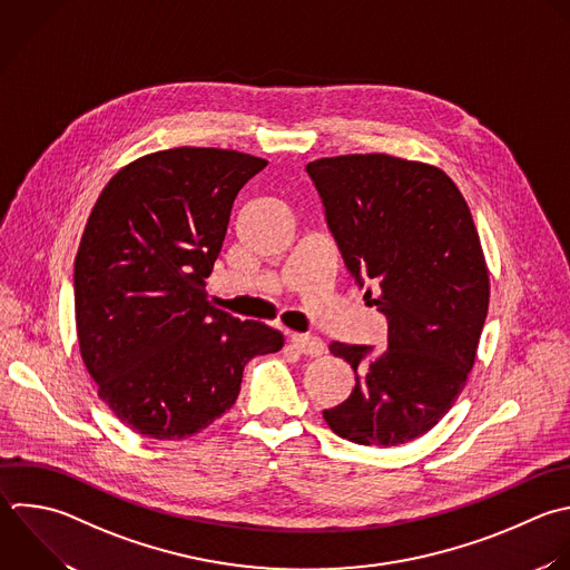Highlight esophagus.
I'll return each mask as SVG.
<instances>
[{
    "instance_id": "obj_1",
    "label": "esophagus",
    "mask_w": 570,
    "mask_h": 570,
    "mask_svg": "<svg viewBox=\"0 0 570 570\" xmlns=\"http://www.w3.org/2000/svg\"><path fill=\"white\" fill-rule=\"evenodd\" d=\"M289 343H292L301 354H305V356H321L323 350H325L323 341L316 338V336H309V334H292V336H289Z\"/></svg>"
}]
</instances>
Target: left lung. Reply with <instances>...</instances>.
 I'll list each match as a JSON object with an SVG mask.
<instances>
[{"instance_id":"left-lung-1","label":"left lung","mask_w":570,"mask_h":570,"mask_svg":"<svg viewBox=\"0 0 570 570\" xmlns=\"http://www.w3.org/2000/svg\"><path fill=\"white\" fill-rule=\"evenodd\" d=\"M365 305L387 318V350L332 343L356 385L327 425L361 445L407 443L461 394L488 314V269L470 209L436 167L385 154L305 167Z\"/></svg>"}]
</instances>
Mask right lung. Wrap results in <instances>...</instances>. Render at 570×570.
Segmentation results:
<instances>
[{
    "instance_id": "right-lung-1",
    "label": "right lung",
    "mask_w": 570,
    "mask_h": 570,
    "mask_svg": "<svg viewBox=\"0 0 570 570\" xmlns=\"http://www.w3.org/2000/svg\"><path fill=\"white\" fill-rule=\"evenodd\" d=\"M267 160L205 147L149 154L102 189L76 256V323L100 399L142 436L187 439L238 399L283 334L207 301L238 191Z\"/></svg>"
}]
</instances>
